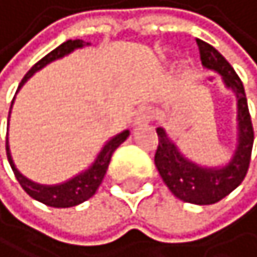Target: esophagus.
<instances>
[{
    "instance_id": "1",
    "label": "esophagus",
    "mask_w": 257,
    "mask_h": 257,
    "mask_svg": "<svg viewBox=\"0 0 257 257\" xmlns=\"http://www.w3.org/2000/svg\"><path fill=\"white\" fill-rule=\"evenodd\" d=\"M154 119V108L151 106H143L138 109L136 118H134V124L141 126V124H148L149 121Z\"/></svg>"
}]
</instances>
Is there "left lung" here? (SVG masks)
Returning a JSON list of instances; mask_svg holds the SVG:
<instances>
[{
    "label": "left lung",
    "mask_w": 257,
    "mask_h": 257,
    "mask_svg": "<svg viewBox=\"0 0 257 257\" xmlns=\"http://www.w3.org/2000/svg\"><path fill=\"white\" fill-rule=\"evenodd\" d=\"M195 41L203 67L218 72L225 80L226 86L236 93L239 121L238 149L226 167L203 169L184 159L177 148L167 139L162 127H157L159 144L156 149L154 162L162 180L177 198L187 203L211 205L229 195L246 177L251 162L252 143H254V130H252L249 109H247L244 86L238 73L215 47L200 39H195Z\"/></svg>",
    "instance_id": "8db88e82"
}]
</instances>
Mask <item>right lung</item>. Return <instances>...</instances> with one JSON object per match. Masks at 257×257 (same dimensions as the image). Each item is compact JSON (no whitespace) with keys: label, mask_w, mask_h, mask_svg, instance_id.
<instances>
[{"label":"right lung","mask_w":257,"mask_h":257,"mask_svg":"<svg viewBox=\"0 0 257 257\" xmlns=\"http://www.w3.org/2000/svg\"><path fill=\"white\" fill-rule=\"evenodd\" d=\"M88 44V42H86ZM85 42L77 39V41H67L64 44H60L57 49H54L52 52H49L46 57H42L41 60L37 62V64L32 65L31 70L26 73L24 78L21 80L19 83V88L23 86V83L28 80L32 73L41 70L44 65H47L49 62H52L55 59H60L64 57L65 54L72 52L73 49L77 47H83ZM14 101V98H13ZM13 106V103H11ZM10 113H11V108H10ZM130 136V131H123L118 136H114L111 141H108L105 144V148L100 152V156H98V159L95 161V164L91 166L88 171L77 175L75 179L65 182V184L62 185H54V187H44V185H37L34 182L28 180L26 177H23L18 169L14 167L13 164V159H11V154H10V146H8V138H6V154H8V161L11 164V169L14 175H16L18 182L21 184V187L24 189V192L28 193L29 197H32L37 202H41L44 205H47V207H54V208H68V207H75V205L85 202V200H88L90 197L95 195V192L98 190V187H100L103 177H105L106 174V169L109 166V161H111V156L113 152L116 151V148L126 141V138Z\"/></svg>","instance_id":"1"}]
</instances>
